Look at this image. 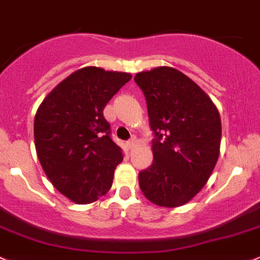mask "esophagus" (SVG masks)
I'll return each mask as SVG.
<instances>
[{
  "label": "esophagus",
  "instance_id": "34e87169",
  "mask_svg": "<svg viewBox=\"0 0 260 260\" xmlns=\"http://www.w3.org/2000/svg\"><path fill=\"white\" fill-rule=\"evenodd\" d=\"M135 144H136V139H135V138H131L130 140L126 143L127 149H133L134 146H135Z\"/></svg>",
  "mask_w": 260,
  "mask_h": 260
}]
</instances>
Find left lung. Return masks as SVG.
Segmentation results:
<instances>
[{
  "label": "left lung",
  "mask_w": 260,
  "mask_h": 260,
  "mask_svg": "<svg viewBox=\"0 0 260 260\" xmlns=\"http://www.w3.org/2000/svg\"><path fill=\"white\" fill-rule=\"evenodd\" d=\"M154 131V161L139 173L141 191L154 204L175 208L190 202L210 178L219 157L218 109L191 79L162 66L135 75Z\"/></svg>",
  "instance_id": "8db88e82"
}]
</instances>
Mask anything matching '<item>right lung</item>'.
I'll return each instance as SVG.
<instances>
[{"instance_id": "obj_1", "label": "right lung", "mask_w": 260, "mask_h": 260, "mask_svg": "<svg viewBox=\"0 0 260 260\" xmlns=\"http://www.w3.org/2000/svg\"><path fill=\"white\" fill-rule=\"evenodd\" d=\"M130 79L127 72L80 69L37 109L34 134L40 164L52 185L77 204H90L105 195L122 161L104 109Z\"/></svg>"}]
</instances>
